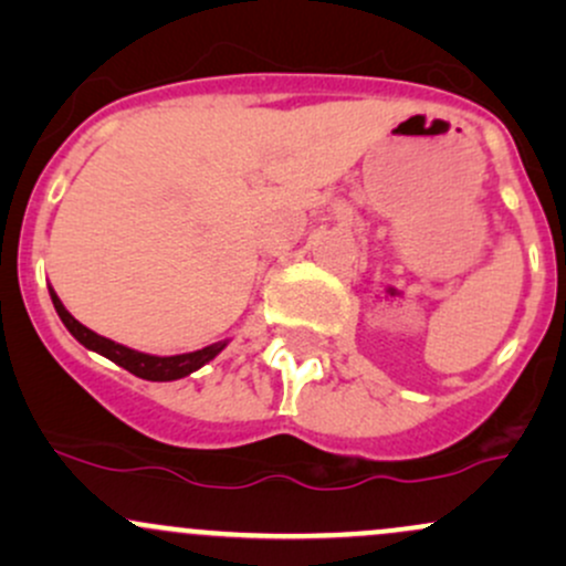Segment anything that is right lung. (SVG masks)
<instances>
[{"mask_svg": "<svg viewBox=\"0 0 566 566\" xmlns=\"http://www.w3.org/2000/svg\"><path fill=\"white\" fill-rule=\"evenodd\" d=\"M50 297H53V305H55L57 316H61V322L66 324L69 333L74 335L84 348L106 356V359H112L114 365L125 367L127 373H133L135 378H143V380H157V382L180 380V378H186V375L197 373L199 367H205L207 361L216 359L220 350L229 346V340H220V343H212V346H207V348L191 350V354H175V356L143 354V350L127 348V346H122V343L108 340V337L97 335V333H93V329L84 327L82 322H76L74 316L66 311V305L61 303V297L55 295L53 287H50Z\"/></svg>", "mask_w": 566, "mask_h": 566, "instance_id": "add662e5", "label": "right lung"}]
</instances>
